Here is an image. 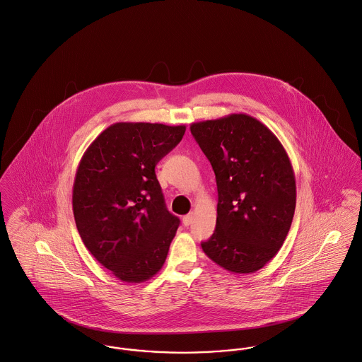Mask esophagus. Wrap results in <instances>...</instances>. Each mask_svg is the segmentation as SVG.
I'll return each instance as SVG.
<instances>
[{
    "mask_svg": "<svg viewBox=\"0 0 362 362\" xmlns=\"http://www.w3.org/2000/svg\"><path fill=\"white\" fill-rule=\"evenodd\" d=\"M192 222H193V215H192V214H189V215H185V216H183V225H185V226L192 225Z\"/></svg>",
    "mask_w": 362,
    "mask_h": 362,
    "instance_id": "esophagus-1",
    "label": "esophagus"
}]
</instances>
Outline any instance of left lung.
<instances>
[{
	"label": "left lung",
	"mask_w": 362,
	"mask_h": 362,
	"mask_svg": "<svg viewBox=\"0 0 362 362\" xmlns=\"http://www.w3.org/2000/svg\"><path fill=\"white\" fill-rule=\"evenodd\" d=\"M192 134L218 186L216 228L205 255L233 274L264 268L281 250L296 209V177L279 139L247 114L194 122Z\"/></svg>",
	"instance_id": "obj_1"
}]
</instances>
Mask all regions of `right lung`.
I'll list each match as a JSON object with an SVG mask.
<instances>
[{"mask_svg":"<svg viewBox=\"0 0 362 362\" xmlns=\"http://www.w3.org/2000/svg\"><path fill=\"white\" fill-rule=\"evenodd\" d=\"M185 132V124L118 122L81 157L72 193L76 228L119 281H148L166 259L180 221L165 206L156 165Z\"/></svg>","mask_w":362,"mask_h":362,"instance_id":"obj_1","label":"right lung"}]
</instances>
